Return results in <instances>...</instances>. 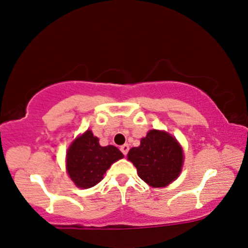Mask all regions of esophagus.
<instances>
[{
  "label": "esophagus",
  "instance_id": "esophagus-1",
  "mask_svg": "<svg viewBox=\"0 0 248 248\" xmlns=\"http://www.w3.org/2000/svg\"><path fill=\"white\" fill-rule=\"evenodd\" d=\"M121 152L123 153V155H127V153H128V149H130V147H128V144H123V146H121Z\"/></svg>",
  "mask_w": 248,
  "mask_h": 248
}]
</instances>
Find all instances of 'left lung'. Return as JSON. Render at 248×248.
Instances as JSON below:
<instances>
[{"mask_svg": "<svg viewBox=\"0 0 248 248\" xmlns=\"http://www.w3.org/2000/svg\"><path fill=\"white\" fill-rule=\"evenodd\" d=\"M128 160L138 175L152 187H165L178 178L183 164L181 147L166 132L152 130L141 139L140 146L128 152Z\"/></svg>", "mask_w": 248, "mask_h": 248, "instance_id": "8db88e82", "label": "left lung"}]
</instances>
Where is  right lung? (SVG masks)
Wrapping results in <instances>:
<instances>
[{"label": "right lung", "mask_w": 248, "mask_h": 248, "mask_svg": "<svg viewBox=\"0 0 248 248\" xmlns=\"http://www.w3.org/2000/svg\"><path fill=\"white\" fill-rule=\"evenodd\" d=\"M123 158L114 146L101 147L90 130L74 141L67 152V171L79 188H91L104 179L112 163Z\"/></svg>", "instance_id": "right-lung-1"}]
</instances>
